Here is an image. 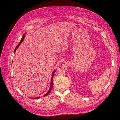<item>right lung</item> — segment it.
I'll use <instances>...</instances> for the list:
<instances>
[{
    "mask_svg": "<svg viewBox=\"0 0 120 120\" xmlns=\"http://www.w3.org/2000/svg\"><path fill=\"white\" fill-rule=\"evenodd\" d=\"M24 34H23V36H22V38H21V41H20V42H19V44H18V45L16 46L15 49H14V53H15V51H16V49L19 48V45L21 44V43L23 41V39H24ZM56 72V71H54L52 72V80H51V85H50V89H49V92H48V93H47L45 94V95L44 96L45 97V96H47L48 95H49V93L50 92V91H51L52 89V79H53V77L54 74V72ZM40 98V97H38V98H34V99H38V98Z\"/></svg>",
    "mask_w": 120,
    "mask_h": 120,
    "instance_id": "obj_1",
    "label": "right lung"
}]
</instances>
